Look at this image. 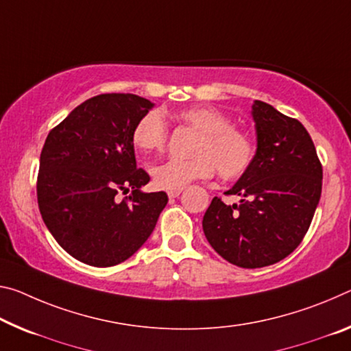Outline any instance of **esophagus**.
Wrapping results in <instances>:
<instances>
[{"label": "esophagus", "instance_id": "34e87169", "mask_svg": "<svg viewBox=\"0 0 351 351\" xmlns=\"http://www.w3.org/2000/svg\"><path fill=\"white\" fill-rule=\"evenodd\" d=\"M181 192H182V189H176V191L167 192V195H169V198H176V197H180Z\"/></svg>", "mask_w": 351, "mask_h": 351}]
</instances>
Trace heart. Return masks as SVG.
<instances>
[{
    "mask_svg": "<svg viewBox=\"0 0 351 351\" xmlns=\"http://www.w3.org/2000/svg\"><path fill=\"white\" fill-rule=\"evenodd\" d=\"M181 123L198 131L191 159H170L154 165L152 178L162 191L184 189L187 184L206 180L215 169L225 180L241 176L253 160V142L245 131L230 125V119L210 106H192L176 114ZM169 136L164 117L152 110L142 117L132 131V145L142 154L162 152Z\"/></svg>",
    "mask_w": 351,
    "mask_h": 351,
    "instance_id": "1",
    "label": "heart"
}]
</instances>
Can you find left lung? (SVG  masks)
Instances as JSON below:
<instances>
[{
  "instance_id": "obj_1",
  "label": "left lung",
  "mask_w": 351,
  "mask_h": 351,
  "mask_svg": "<svg viewBox=\"0 0 351 351\" xmlns=\"http://www.w3.org/2000/svg\"><path fill=\"white\" fill-rule=\"evenodd\" d=\"M256 154L226 195L214 197L203 231L217 253L243 269H259L295 250L313 221L322 195V164L309 132L298 120L254 99Z\"/></svg>"
}]
</instances>
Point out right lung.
I'll use <instances>...</instances> for the list:
<instances>
[{
	"mask_svg": "<svg viewBox=\"0 0 351 351\" xmlns=\"http://www.w3.org/2000/svg\"><path fill=\"white\" fill-rule=\"evenodd\" d=\"M153 108L132 93H103L49 131L40 153L38 209L56 242L81 263L110 267L131 258L169 202L165 192L142 191L149 176L137 169L131 138Z\"/></svg>",
	"mask_w": 351,
	"mask_h": 351,
	"instance_id": "right-lung-1",
	"label": "right lung"
}]
</instances>
